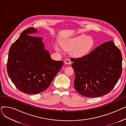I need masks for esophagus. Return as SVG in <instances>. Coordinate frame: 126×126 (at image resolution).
Here are the masks:
<instances>
[{"label":"esophagus","mask_w":126,"mask_h":126,"mask_svg":"<svg viewBox=\"0 0 126 126\" xmlns=\"http://www.w3.org/2000/svg\"><path fill=\"white\" fill-rule=\"evenodd\" d=\"M64 63H65V64H66L70 65V64H71V62L70 61V60L69 59H65V60H64Z\"/></svg>","instance_id":"34e87169"}]
</instances>
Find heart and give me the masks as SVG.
<instances>
[{"label":"heart","mask_w":126,"mask_h":126,"mask_svg":"<svg viewBox=\"0 0 126 126\" xmlns=\"http://www.w3.org/2000/svg\"><path fill=\"white\" fill-rule=\"evenodd\" d=\"M62 48L66 50H70V54L75 58H80L86 55L93 46V40L91 37L82 34L73 38L63 40L60 42ZM55 49L60 51L58 45L55 44Z\"/></svg>","instance_id":"1"}]
</instances>
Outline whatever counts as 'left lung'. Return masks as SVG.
Wrapping results in <instances>:
<instances>
[{
  "mask_svg": "<svg viewBox=\"0 0 126 126\" xmlns=\"http://www.w3.org/2000/svg\"><path fill=\"white\" fill-rule=\"evenodd\" d=\"M71 60L75 73V88L86 97L108 94L122 75V54L113 41L104 43L89 54Z\"/></svg>",
  "mask_w": 126,
  "mask_h": 126,
  "instance_id": "8db88e82",
  "label": "left lung"
}]
</instances>
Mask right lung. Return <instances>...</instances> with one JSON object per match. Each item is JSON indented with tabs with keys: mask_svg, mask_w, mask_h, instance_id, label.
Segmentation results:
<instances>
[{
	"mask_svg": "<svg viewBox=\"0 0 126 126\" xmlns=\"http://www.w3.org/2000/svg\"><path fill=\"white\" fill-rule=\"evenodd\" d=\"M37 30L32 27L22 32L10 47L6 65L13 84L20 91L29 94L47 89L64 64L51 59L42 38L31 36Z\"/></svg>",
	"mask_w": 126,
	"mask_h": 126,
	"instance_id": "right-lung-1",
	"label": "right lung"
}]
</instances>
